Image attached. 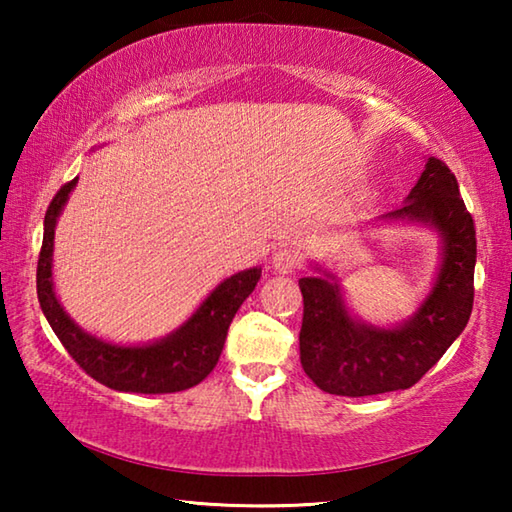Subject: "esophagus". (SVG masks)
I'll list each match as a JSON object with an SVG mask.
<instances>
[{"label":"esophagus","mask_w":512,"mask_h":512,"mask_svg":"<svg viewBox=\"0 0 512 512\" xmlns=\"http://www.w3.org/2000/svg\"><path fill=\"white\" fill-rule=\"evenodd\" d=\"M298 264H300V259H298L296 253H293L291 248L275 250V255L271 257V266L275 268L277 273H282V275H289V273L296 271Z\"/></svg>","instance_id":"1"}]
</instances>
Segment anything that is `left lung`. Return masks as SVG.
<instances>
[{
    "mask_svg": "<svg viewBox=\"0 0 512 512\" xmlns=\"http://www.w3.org/2000/svg\"><path fill=\"white\" fill-rule=\"evenodd\" d=\"M379 221L413 223L436 232V280L413 316L379 327L352 314L339 277L318 264L311 266L318 275L298 282L305 302L300 363L325 393L366 397L411 388L461 336L472 314L476 230L447 164L429 158L404 205Z\"/></svg>",
    "mask_w": 512,
    "mask_h": 512,
    "instance_id": "1",
    "label": "left lung"
}]
</instances>
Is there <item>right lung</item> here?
Listing matches in <instances>:
<instances>
[{"instance_id":"1","label":"right lung","mask_w":512,"mask_h":512,"mask_svg":"<svg viewBox=\"0 0 512 512\" xmlns=\"http://www.w3.org/2000/svg\"><path fill=\"white\" fill-rule=\"evenodd\" d=\"M79 178L60 187L45 214V237L38 259V300L51 329L79 366L99 384L121 393H178L210 375L223 352L237 309L257 287L262 266L225 277L183 325L158 341L119 345L85 332L69 318L54 291V235L69 194Z\"/></svg>"}]
</instances>
